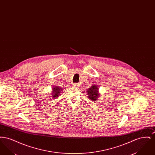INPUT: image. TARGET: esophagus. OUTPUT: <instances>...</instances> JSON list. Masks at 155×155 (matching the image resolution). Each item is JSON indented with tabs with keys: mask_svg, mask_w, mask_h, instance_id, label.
Wrapping results in <instances>:
<instances>
[{
	"mask_svg": "<svg viewBox=\"0 0 155 155\" xmlns=\"http://www.w3.org/2000/svg\"><path fill=\"white\" fill-rule=\"evenodd\" d=\"M73 86L75 87H79L80 86V84H74Z\"/></svg>",
	"mask_w": 155,
	"mask_h": 155,
	"instance_id": "34e87169",
	"label": "esophagus"
}]
</instances>
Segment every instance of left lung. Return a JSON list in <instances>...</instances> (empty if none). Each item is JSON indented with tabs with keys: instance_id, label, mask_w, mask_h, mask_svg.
<instances>
[{
	"instance_id": "8db88e82",
	"label": "left lung",
	"mask_w": 155,
	"mask_h": 155,
	"mask_svg": "<svg viewBox=\"0 0 155 155\" xmlns=\"http://www.w3.org/2000/svg\"><path fill=\"white\" fill-rule=\"evenodd\" d=\"M87 94L89 98L92 101H96L97 97L99 96L98 95H99L98 93V88L96 85H93L88 89H87Z\"/></svg>"
}]
</instances>
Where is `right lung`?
<instances>
[{
	"mask_svg": "<svg viewBox=\"0 0 155 155\" xmlns=\"http://www.w3.org/2000/svg\"><path fill=\"white\" fill-rule=\"evenodd\" d=\"M61 89L59 87H55L54 88H53V93L52 96L53 98H56L57 97H59V95H60V91Z\"/></svg>",
	"mask_w": 155,
	"mask_h": 155,
	"instance_id": "obj_1",
	"label": "right lung"
}]
</instances>
